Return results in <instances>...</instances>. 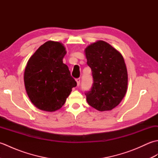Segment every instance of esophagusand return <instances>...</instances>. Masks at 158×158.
Masks as SVG:
<instances>
[{
  "instance_id": "obj_1",
  "label": "esophagus",
  "mask_w": 158,
  "mask_h": 158,
  "mask_svg": "<svg viewBox=\"0 0 158 158\" xmlns=\"http://www.w3.org/2000/svg\"><path fill=\"white\" fill-rule=\"evenodd\" d=\"M80 81H81V79H80L79 78H78V79H76V81H77V86H79V84H80Z\"/></svg>"
}]
</instances>
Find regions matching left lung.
Here are the masks:
<instances>
[{
  "mask_svg": "<svg viewBox=\"0 0 158 158\" xmlns=\"http://www.w3.org/2000/svg\"><path fill=\"white\" fill-rule=\"evenodd\" d=\"M93 84L85 92L89 105L99 111L115 108L126 95L127 73L122 55L108 43L98 41L85 49Z\"/></svg>",
  "mask_w": 158,
  "mask_h": 158,
  "instance_id": "1",
  "label": "left lung"
}]
</instances>
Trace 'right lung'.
I'll return each instance as SVG.
<instances>
[{
    "instance_id": "add662e5",
    "label": "right lung",
    "mask_w": 158,
    "mask_h": 158,
    "mask_svg": "<svg viewBox=\"0 0 158 158\" xmlns=\"http://www.w3.org/2000/svg\"><path fill=\"white\" fill-rule=\"evenodd\" d=\"M61 43L49 41L39 47L26 66L24 85L31 101L42 110L53 112L64 105L77 82L62 59Z\"/></svg>"
}]
</instances>
